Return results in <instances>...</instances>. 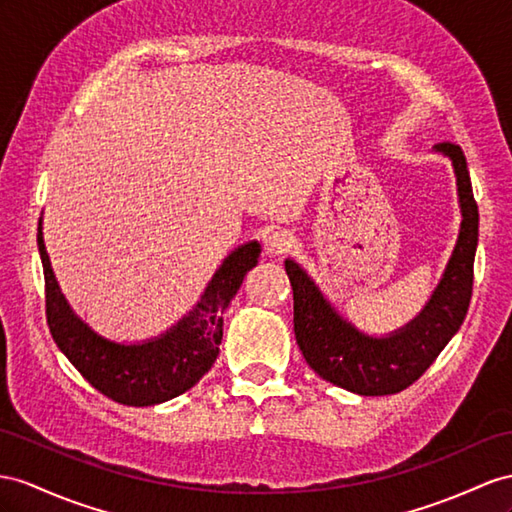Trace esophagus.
I'll return each mask as SVG.
<instances>
[{"label":"esophagus","mask_w":512,"mask_h":512,"mask_svg":"<svg viewBox=\"0 0 512 512\" xmlns=\"http://www.w3.org/2000/svg\"><path fill=\"white\" fill-rule=\"evenodd\" d=\"M292 246H294V235L287 229L272 231L266 235V240H264V248L268 255H283L290 251Z\"/></svg>","instance_id":"34e87169"}]
</instances>
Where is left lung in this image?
<instances>
[{"label": "left lung", "instance_id": "1", "mask_svg": "<svg viewBox=\"0 0 512 512\" xmlns=\"http://www.w3.org/2000/svg\"><path fill=\"white\" fill-rule=\"evenodd\" d=\"M432 151L452 162L461 229L435 292L409 324L383 337L359 331L333 307L298 261L285 259L294 290V333L300 352L324 381L359 396H389L413 385L467 316L478 246V205L461 147L439 142Z\"/></svg>", "mask_w": 512, "mask_h": 512}]
</instances>
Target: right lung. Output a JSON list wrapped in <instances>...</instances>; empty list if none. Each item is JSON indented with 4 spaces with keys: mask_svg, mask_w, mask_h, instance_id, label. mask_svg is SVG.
Wrapping results in <instances>:
<instances>
[{
    "mask_svg": "<svg viewBox=\"0 0 512 512\" xmlns=\"http://www.w3.org/2000/svg\"><path fill=\"white\" fill-rule=\"evenodd\" d=\"M38 253L45 272V305L51 337L75 370L103 396L127 406H153L181 396L212 368L222 342V313L257 266L259 242L231 251L186 316L162 335L136 344L114 342L86 324L64 298L38 222Z\"/></svg>",
    "mask_w": 512,
    "mask_h": 512,
    "instance_id": "1",
    "label": "right lung"
}]
</instances>
